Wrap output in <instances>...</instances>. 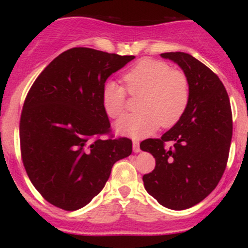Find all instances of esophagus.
I'll list each match as a JSON object with an SVG mask.
<instances>
[{"instance_id":"obj_1","label":"esophagus","mask_w":248,"mask_h":248,"mask_svg":"<svg viewBox=\"0 0 248 248\" xmlns=\"http://www.w3.org/2000/svg\"><path fill=\"white\" fill-rule=\"evenodd\" d=\"M133 150L135 153H140V142L139 141H136V140H134L133 141Z\"/></svg>"}]
</instances>
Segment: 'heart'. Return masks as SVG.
<instances>
[{
	"label": "heart",
	"instance_id": "obj_1",
	"mask_svg": "<svg viewBox=\"0 0 248 248\" xmlns=\"http://www.w3.org/2000/svg\"><path fill=\"white\" fill-rule=\"evenodd\" d=\"M124 89L114 80L102 86L101 99L109 118H119L126 109L127 93L140 94L135 114H128L116 122L120 134L133 139L152 135L157 128L171 127L181 120L190 100L189 80L183 72L171 70L167 62L144 58L122 76Z\"/></svg>",
	"mask_w": 248,
	"mask_h": 248
}]
</instances>
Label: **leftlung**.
Returning a JSON list of instances; mask_svg holds the SVG:
<instances>
[{"instance_id":"8db88e82","label":"left lung","mask_w":248,"mask_h":248,"mask_svg":"<svg viewBox=\"0 0 248 248\" xmlns=\"http://www.w3.org/2000/svg\"><path fill=\"white\" fill-rule=\"evenodd\" d=\"M161 56L183 70L190 100L181 120L161 139L141 142V149L156 161L155 169L142 179L161 205L184 210L206 198L223 176L231 146L232 110L223 82L206 65L189 53Z\"/></svg>"}]
</instances>
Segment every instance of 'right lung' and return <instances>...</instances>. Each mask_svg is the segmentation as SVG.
Masks as SVG:
<instances>
[{
  "mask_svg": "<svg viewBox=\"0 0 248 248\" xmlns=\"http://www.w3.org/2000/svg\"><path fill=\"white\" fill-rule=\"evenodd\" d=\"M134 58L73 47L53 59L28 92L19 120L22 161L52 205L85 206L105 186L113 164L132 154V140L112 134L101 92L108 77Z\"/></svg>",
  "mask_w": 248,
  "mask_h": 248,
  "instance_id": "obj_1",
  "label": "right lung"
}]
</instances>
